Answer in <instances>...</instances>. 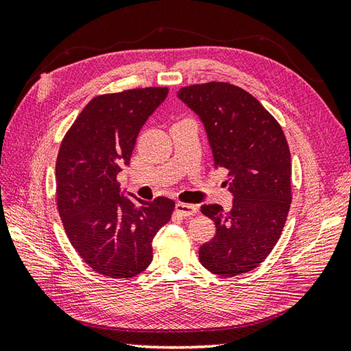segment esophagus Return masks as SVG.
Wrapping results in <instances>:
<instances>
[{
	"label": "esophagus",
	"mask_w": 351,
	"mask_h": 351,
	"mask_svg": "<svg viewBox=\"0 0 351 351\" xmlns=\"http://www.w3.org/2000/svg\"><path fill=\"white\" fill-rule=\"evenodd\" d=\"M176 213L182 215V217H190V215H196L199 213V208L196 205H189V204H181L178 202L175 206Z\"/></svg>",
	"instance_id": "1"
}]
</instances>
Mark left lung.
<instances>
[{
    "instance_id": "8db88e82",
    "label": "left lung",
    "mask_w": 351,
    "mask_h": 351,
    "mask_svg": "<svg viewBox=\"0 0 351 351\" xmlns=\"http://www.w3.org/2000/svg\"><path fill=\"white\" fill-rule=\"evenodd\" d=\"M185 106L202 121L215 167L228 170L232 210L202 205L215 235L199 249L208 271L232 278L270 255L291 204V154L278 121L256 98L229 83L182 87Z\"/></svg>"
}]
</instances>
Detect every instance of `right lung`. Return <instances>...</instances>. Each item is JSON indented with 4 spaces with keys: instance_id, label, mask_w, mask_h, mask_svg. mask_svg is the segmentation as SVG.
<instances>
[{
    "instance_id": "1",
    "label": "right lung",
    "mask_w": 351,
    "mask_h": 351,
    "mask_svg": "<svg viewBox=\"0 0 351 351\" xmlns=\"http://www.w3.org/2000/svg\"><path fill=\"white\" fill-rule=\"evenodd\" d=\"M167 93V87H146L96 96L62 141L58 214L73 249L102 276L128 279L143 271L152 261L154 237L171 219L173 200L126 197L117 182L141 126Z\"/></svg>"
}]
</instances>
